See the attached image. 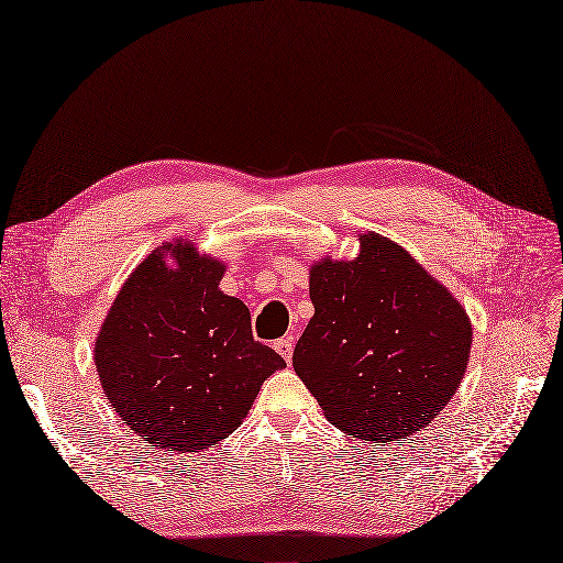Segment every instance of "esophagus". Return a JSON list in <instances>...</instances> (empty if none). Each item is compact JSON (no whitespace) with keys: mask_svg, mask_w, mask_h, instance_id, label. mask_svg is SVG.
Segmentation results:
<instances>
[{"mask_svg":"<svg viewBox=\"0 0 563 563\" xmlns=\"http://www.w3.org/2000/svg\"><path fill=\"white\" fill-rule=\"evenodd\" d=\"M275 351L290 364V357H292V336H284L275 343Z\"/></svg>","mask_w":563,"mask_h":563,"instance_id":"esophagus-1","label":"esophagus"}]
</instances>
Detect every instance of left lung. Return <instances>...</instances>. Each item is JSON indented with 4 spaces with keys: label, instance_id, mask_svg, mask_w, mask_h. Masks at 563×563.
Returning <instances> with one entry per match:
<instances>
[{
    "label": "left lung",
    "instance_id": "8db88e82",
    "mask_svg": "<svg viewBox=\"0 0 563 563\" xmlns=\"http://www.w3.org/2000/svg\"><path fill=\"white\" fill-rule=\"evenodd\" d=\"M309 296L313 316L292 368L341 431L368 442L408 438L456 394L472 323L404 247L360 235L357 258L311 265Z\"/></svg>",
    "mask_w": 563,
    "mask_h": 563
}]
</instances>
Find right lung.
<instances>
[{"label":"right lung","mask_w":563,"mask_h":563,"mask_svg":"<svg viewBox=\"0 0 563 563\" xmlns=\"http://www.w3.org/2000/svg\"><path fill=\"white\" fill-rule=\"evenodd\" d=\"M175 267L166 265V256ZM224 263L174 240L128 277L96 339L102 391L146 444L201 451L240 426L286 362L254 341L250 309L224 296Z\"/></svg>","instance_id":"1"}]
</instances>
